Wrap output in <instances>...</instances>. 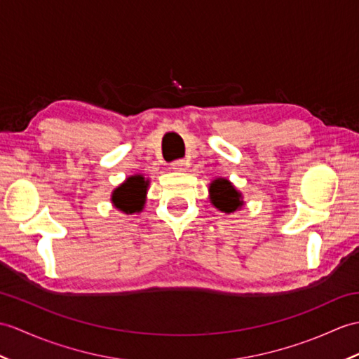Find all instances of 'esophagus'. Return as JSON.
Returning a JSON list of instances; mask_svg holds the SVG:
<instances>
[{"label": "esophagus", "instance_id": "1", "mask_svg": "<svg viewBox=\"0 0 359 359\" xmlns=\"http://www.w3.org/2000/svg\"><path fill=\"white\" fill-rule=\"evenodd\" d=\"M171 170H174V171H185L187 170V162L183 161V159L174 161V162H171Z\"/></svg>", "mask_w": 359, "mask_h": 359}]
</instances>
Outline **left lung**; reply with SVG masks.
Returning <instances> with one entry per match:
<instances>
[{"mask_svg": "<svg viewBox=\"0 0 359 359\" xmlns=\"http://www.w3.org/2000/svg\"><path fill=\"white\" fill-rule=\"evenodd\" d=\"M211 203L222 212H234L243 205L238 191L226 179H215L211 187Z\"/></svg>", "mask_w": 359, "mask_h": 359, "instance_id": "obj_1", "label": "left lung"}]
</instances>
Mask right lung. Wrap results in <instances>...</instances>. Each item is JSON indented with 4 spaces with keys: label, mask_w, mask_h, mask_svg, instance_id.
Listing matches in <instances>:
<instances>
[{
    "label": "right lung",
    "mask_w": 359,
    "mask_h": 359,
    "mask_svg": "<svg viewBox=\"0 0 359 359\" xmlns=\"http://www.w3.org/2000/svg\"><path fill=\"white\" fill-rule=\"evenodd\" d=\"M147 183L144 177L133 176L127 182L113 193V203L119 208L121 211L133 214L140 211L144 206V197H145V187Z\"/></svg>",
    "instance_id": "1"
}]
</instances>
